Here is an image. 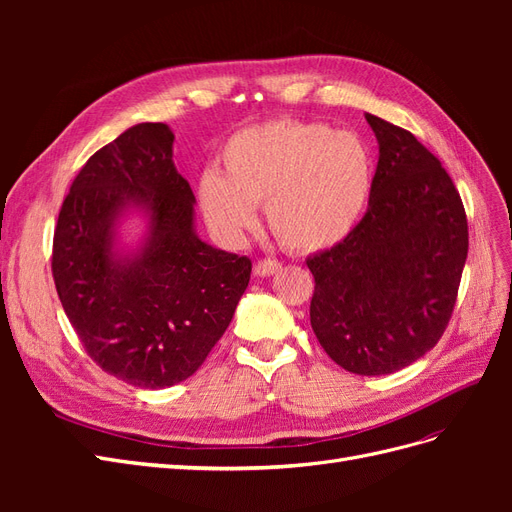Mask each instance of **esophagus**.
I'll return each mask as SVG.
<instances>
[{"instance_id": "obj_1", "label": "esophagus", "mask_w": 512, "mask_h": 512, "mask_svg": "<svg viewBox=\"0 0 512 512\" xmlns=\"http://www.w3.org/2000/svg\"><path fill=\"white\" fill-rule=\"evenodd\" d=\"M280 267H282V265H280V262H277V260H273V258H262V260L256 262L254 273L260 275V277H267V275H273V273L280 271Z\"/></svg>"}]
</instances>
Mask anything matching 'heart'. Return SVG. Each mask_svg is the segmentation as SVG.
Listing matches in <instances>:
<instances>
[{
	"instance_id": "heart-1",
	"label": "heart",
	"mask_w": 512,
	"mask_h": 512,
	"mask_svg": "<svg viewBox=\"0 0 512 512\" xmlns=\"http://www.w3.org/2000/svg\"><path fill=\"white\" fill-rule=\"evenodd\" d=\"M222 175L207 170L198 203L209 228L239 243L267 203L269 226L288 250L320 252L342 243L363 218L376 164L359 134L327 123L275 119L232 134Z\"/></svg>"
}]
</instances>
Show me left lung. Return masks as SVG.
<instances>
[{"mask_svg":"<svg viewBox=\"0 0 512 512\" xmlns=\"http://www.w3.org/2000/svg\"><path fill=\"white\" fill-rule=\"evenodd\" d=\"M380 158L367 211L331 250L307 258L309 320L352 374L384 376L438 344L468 258V220L440 160L404 128L365 115Z\"/></svg>","mask_w":512,"mask_h":512,"instance_id":"obj_1","label":"left lung"}]
</instances>
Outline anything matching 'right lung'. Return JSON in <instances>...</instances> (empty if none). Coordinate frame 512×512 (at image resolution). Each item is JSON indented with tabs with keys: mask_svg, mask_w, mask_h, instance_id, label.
<instances>
[{
	"mask_svg": "<svg viewBox=\"0 0 512 512\" xmlns=\"http://www.w3.org/2000/svg\"><path fill=\"white\" fill-rule=\"evenodd\" d=\"M166 123H138L91 156L59 209L51 269L91 361L132 386L164 389L205 363L250 284L252 260L200 241L194 194L173 164ZM132 204L150 239L128 259L112 228Z\"/></svg>",
	"mask_w": 512,
	"mask_h": 512,
	"instance_id": "obj_1",
	"label": "right lung"
}]
</instances>
